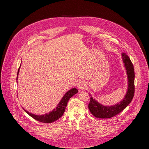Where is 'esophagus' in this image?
I'll use <instances>...</instances> for the list:
<instances>
[{
    "instance_id": "obj_1",
    "label": "esophagus",
    "mask_w": 149,
    "mask_h": 149,
    "mask_svg": "<svg viewBox=\"0 0 149 149\" xmlns=\"http://www.w3.org/2000/svg\"><path fill=\"white\" fill-rule=\"evenodd\" d=\"M77 86L78 89L83 90L85 88V87H86V83L83 81H80L77 83Z\"/></svg>"
}]
</instances>
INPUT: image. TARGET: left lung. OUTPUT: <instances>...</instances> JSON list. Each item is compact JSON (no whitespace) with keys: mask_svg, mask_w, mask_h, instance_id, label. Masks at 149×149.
I'll return each mask as SVG.
<instances>
[{"mask_svg":"<svg viewBox=\"0 0 149 149\" xmlns=\"http://www.w3.org/2000/svg\"><path fill=\"white\" fill-rule=\"evenodd\" d=\"M124 66L126 70L128 79V87L123 99L114 105H104L98 102L89 93L90 101L88 109L91 113L99 118H111L121 112L132 101L134 94V70L133 63L128 56L124 53L121 54Z\"/></svg>","mask_w":149,"mask_h":149,"instance_id":"8db88e82","label":"left lung"}]
</instances>
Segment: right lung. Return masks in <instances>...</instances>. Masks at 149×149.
I'll return each instance as SVG.
<instances>
[{"instance_id":"add662e5","label":"right lung","mask_w":149,"mask_h":149,"mask_svg":"<svg viewBox=\"0 0 149 149\" xmlns=\"http://www.w3.org/2000/svg\"><path fill=\"white\" fill-rule=\"evenodd\" d=\"M20 66H21V63H20V65L17 71L16 80H17ZM16 82H17V81ZM77 93H78V90L75 87L68 90L64 94V95L63 96V97L62 98V99L57 104L56 108L54 109L49 113H46V114H42V115H36V114H32L31 113H29V111H28L25 109H24L23 107H22V109L28 114H29L31 117H32L36 120H38V121H40L42 123H52V122L57 120L58 119H59L61 117H62L63 113L65 112L68 101H69L70 98H71L73 95L76 94Z\"/></svg>"}]
</instances>
